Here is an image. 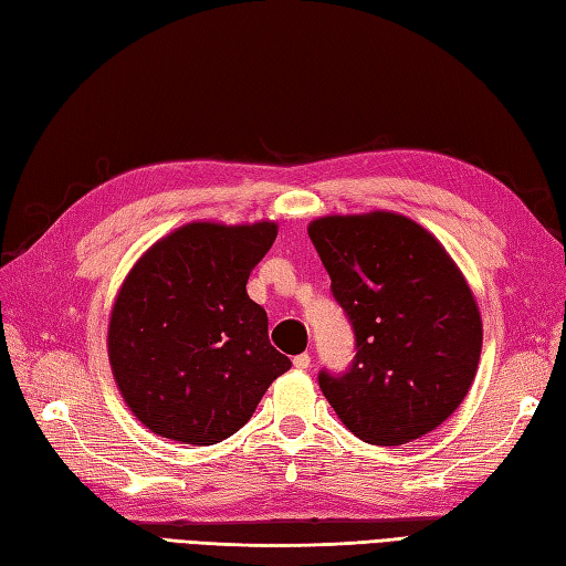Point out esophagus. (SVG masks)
Masks as SVG:
<instances>
[{"mask_svg":"<svg viewBox=\"0 0 566 566\" xmlns=\"http://www.w3.org/2000/svg\"><path fill=\"white\" fill-rule=\"evenodd\" d=\"M292 365L296 367V369H308L311 367V355H296L294 359H292Z\"/></svg>","mask_w":566,"mask_h":566,"instance_id":"1","label":"esophagus"}]
</instances>
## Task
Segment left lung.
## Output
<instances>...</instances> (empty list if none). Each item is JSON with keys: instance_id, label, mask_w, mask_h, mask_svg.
<instances>
[{"instance_id": "obj_1", "label": "left lung", "mask_w": 566, "mask_h": 566, "mask_svg": "<svg viewBox=\"0 0 566 566\" xmlns=\"http://www.w3.org/2000/svg\"><path fill=\"white\" fill-rule=\"evenodd\" d=\"M357 355L318 384L345 428L369 444H403L444 423L472 387L482 316L462 270L423 226L394 211L308 223Z\"/></svg>"}]
</instances>
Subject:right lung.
Returning a JSON list of instances; mask_svg holds the SVG:
<instances>
[{"mask_svg": "<svg viewBox=\"0 0 566 566\" xmlns=\"http://www.w3.org/2000/svg\"><path fill=\"white\" fill-rule=\"evenodd\" d=\"M274 221H191L153 243L118 290L106 347L126 406L167 440L216 444L243 428L292 367L245 292Z\"/></svg>", "mask_w": 566, "mask_h": 566, "instance_id": "1", "label": "right lung"}]
</instances>
